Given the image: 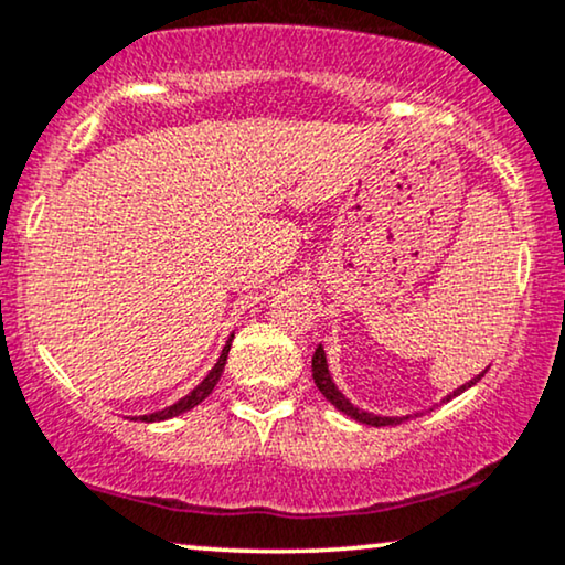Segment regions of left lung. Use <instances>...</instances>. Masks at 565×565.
Returning a JSON list of instances; mask_svg holds the SVG:
<instances>
[{
  "label": "left lung",
  "instance_id": "left-lung-1",
  "mask_svg": "<svg viewBox=\"0 0 565 565\" xmlns=\"http://www.w3.org/2000/svg\"><path fill=\"white\" fill-rule=\"evenodd\" d=\"M483 374H486V372H480L478 377H472L470 382H465L462 387H457L455 393H449V395L445 397V401H452V397L465 393V390L476 385V382H478L480 377H483ZM312 380H315V385H318L320 393L326 395V401L333 403L338 411L345 413V416H351L353 420H359V424H366V426H393V424H403V420L408 418V416H403V418H397V416H374V413H366V411L356 408V405H353V403L349 401V397H345V395L341 393V390L335 387L333 377H330L328 356H326V351H322V345H318V349H315V353H312Z\"/></svg>",
  "mask_w": 565,
  "mask_h": 565
}]
</instances>
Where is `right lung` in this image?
Here are the masks:
<instances>
[{
	"instance_id": "obj_1",
	"label": "right lung",
	"mask_w": 565,
	"mask_h": 565,
	"mask_svg": "<svg viewBox=\"0 0 565 565\" xmlns=\"http://www.w3.org/2000/svg\"><path fill=\"white\" fill-rule=\"evenodd\" d=\"M232 338H235V333H232V335L227 338V343H224V349H222V353H220V359H216V364L212 366V372H209L206 377L201 380L199 385H195V387L191 390V393L180 397L178 403L168 405V408L154 411V413H145V416H137V418L141 420V424H154V420H168V418H175V416H180V413L191 411V408H195V405H199L201 401H204V397H206L209 393H212V390L216 387V382H220V377H222L224 364H227V356H230Z\"/></svg>"
}]
</instances>
